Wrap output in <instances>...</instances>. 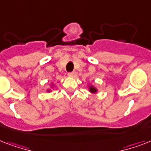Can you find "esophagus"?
<instances>
[{"instance_id": "obj_1", "label": "esophagus", "mask_w": 151, "mask_h": 151, "mask_svg": "<svg viewBox=\"0 0 151 151\" xmlns=\"http://www.w3.org/2000/svg\"><path fill=\"white\" fill-rule=\"evenodd\" d=\"M74 75H75V73H74V72H71V73H68V76L70 78H73Z\"/></svg>"}]
</instances>
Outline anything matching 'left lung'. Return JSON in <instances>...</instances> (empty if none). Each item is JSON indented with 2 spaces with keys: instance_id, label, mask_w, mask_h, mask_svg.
Masks as SVG:
<instances>
[{
  "instance_id": "8db88e82",
  "label": "left lung",
  "mask_w": 151,
  "mask_h": 151,
  "mask_svg": "<svg viewBox=\"0 0 151 151\" xmlns=\"http://www.w3.org/2000/svg\"><path fill=\"white\" fill-rule=\"evenodd\" d=\"M88 91H89L91 93H97V92H98V89H97V88L96 87V86H94L93 85H88Z\"/></svg>"
}]
</instances>
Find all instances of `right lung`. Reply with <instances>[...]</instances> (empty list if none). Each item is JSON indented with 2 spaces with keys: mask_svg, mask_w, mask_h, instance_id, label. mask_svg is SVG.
Segmentation results:
<instances>
[{
  "mask_svg": "<svg viewBox=\"0 0 151 151\" xmlns=\"http://www.w3.org/2000/svg\"><path fill=\"white\" fill-rule=\"evenodd\" d=\"M53 87H54V84H53V83H52V84L50 85V88H48V89L46 90V92H52V88H53Z\"/></svg>",
  "mask_w": 151,
  "mask_h": 151,
  "instance_id": "obj_1",
  "label": "right lung"
}]
</instances>
